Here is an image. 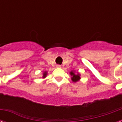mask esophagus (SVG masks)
Masks as SVG:
<instances>
[{
  "label": "esophagus",
  "instance_id": "esophagus-1",
  "mask_svg": "<svg viewBox=\"0 0 122 122\" xmlns=\"http://www.w3.org/2000/svg\"><path fill=\"white\" fill-rule=\"evenodd\" d=\"M57 67H60V66H59V65H57Z\"/></svg>",
  "mask_w": 122,
  "mask_h": 122
}]
</instances>
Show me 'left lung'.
<instances>
[{
	"mask_svg": "<svg viewBox=\"0 0 122 122\" xmlns=\"http://www.w3.org/2000/svg\"><path fill=\"white\" fill-rule=\"evenodd\" d=\"M70 74L72 76V77H71V80L73 81H77L80 78L79 74H75L73 71H71V72L70 73Z\"/></svg>",
	"mask_w": 122,
	"mask_h": 122,
	"instance_id": "8db88e82",
	"label": "left lung"
}]
</instances>
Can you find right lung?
<instances>
[{
	"label": "right lung",
	"instance_id": "right-lung-1",
	"mask_svg": "<svg viewBox=\"0 0 122 122\" xmlns=\"http://www.w3.org/2000/svg\"><path fill=\"white\" fill-rule=\"evenodd\" d=\"M46 75H47V73L45 72L44 73V76H43V77H44V78H45V77H46Z\"/></svg>",
	"mask_w": 122,
	"mask_h": 122
}]
</instances>
